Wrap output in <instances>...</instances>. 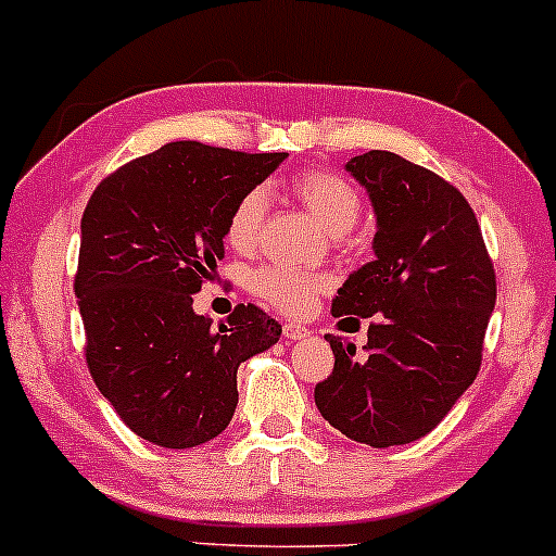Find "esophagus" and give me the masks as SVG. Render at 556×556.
Instances as JSON below:
<instances>
[{"instance_id": "1", "label": "esophagus", "mask_w": 556, "mask_h": 556, "mask_svg": "<svg viewBox=\"0 0 556 556\" xmlns=\"http://www.w3.org/2000/svg\"><path fill=\"white\" fill-rule=\"evenodd\" d=\"M283 337H286V340H291V342L305 340V337H311V326H302V324H286V326H283Z\"/></svg>"}]
</instances>
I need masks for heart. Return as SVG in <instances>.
<instances>
[{"instance_id":"1","label":"heart","mask_w":556,"mask_h":556,"mask_svg":"<svg viewBox=\"0 0 556 556\" xmlns=\"http://www.w3.org/2000/svg\"><path fill=\"white\" fill-rule=\"evenodd\" d=\"M289 190L300 205H305L313 219L324 227L329 236H342L351 230L362 214V194L351 181L329 170H302L291 176ZM267 216V194L265 190H249L240 194L227 216L225 238L240 254H249L260 243L262 227ZM251 291L262 296L270 305L286 313H305L313 305L316 294L326 289L324 276L316 273H302L286 265H267L251 276Z\"/></svg>"}]
</instances>
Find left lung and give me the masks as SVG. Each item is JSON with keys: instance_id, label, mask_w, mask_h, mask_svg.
Instances as JSON below:
<instances>
[{"instance_id": "left-lung-1", "label": "left lung", "mask_w": 556, "mask_h": 556, "mask_svg": "<svg viewBox=\"0 0 556 556\" xmlns=\"http://www.w3.org/2000/svg\"><path fill=\"white\" fill-rule=\"evenodd\" d=\"M345 170L375 208V260L348 276L331 313L375 320L364 356L326 334L334 369L316 406L348 439L382 450L431 433L477 380L495 270L473 208L442 176L382 150Z\"/></svg>"}]
</instances>
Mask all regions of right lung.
I'll use <instances>...</instances> for the list:
<instances>
[{
  "mask_svg": "<svg viewBox=\"0 0 556 556\" xmlns=\"http://www.w3.org/2000/svg\"><path fill=\"white\" fill-rule=\"evenodd\" d=\"M286 157L170 141L90 194L74 276L85 362L125 426L157 447L219 437L236 415L238 366L278 342L280 324L256 305L214 329L192 294L225 260L232 205Z\"/></svg>",
  "mask_w": 556,
  "mask_h": 556,
  "instance_id": "right-lung-1",
  "label": "right lung"
}]
</instances>
